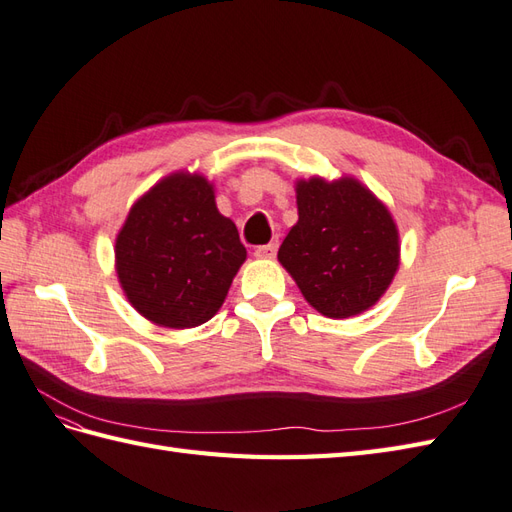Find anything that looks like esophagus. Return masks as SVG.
I'll return each instance as SVG.
<instances>
[{"instance_id":"esophagus-1","label":"esophagus","mask_w":512,"mask_h":512,"mask_svg":"<svg viewBox=\"0 0 512 512\" xmlns=\"http://www.w3.org/2000/svg\"><path fill=\"white\" fill-rule=\"evenodd\" d=\"M277 248H279L277 242L257 246V248H255V257H257V259H272L274 255H277Z\"/></svg>"}]
</instances>
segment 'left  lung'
Wrapping results in <instances>:
<instances>
[{
    "mask_svg": "<svg viewBox=\"0 0 512 512\" xmlns=\"http://www.w3.org/2000/svg\"><path fill=\"white\" fill-rule=\"evenodd\" d=\"M298 222L279 248L307 303L326 318H350L378 303L400 266L389 209L355 177L296 181Z\"/></svg>",
    "mask_w": 512,
    "mask_h": 512,
    "instance_id": "left-lung-1",
    "label": "left lung"
}]
</instances>
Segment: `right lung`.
<instances>
[{
  "label": "right lung",
  "instance_id": "add662e5",
  "mask_svg": "<svg viewBox=\"0 0 512 512\" xmlns=\"http://www.w3.org/2000/svg\"><path fill=\"white\" fill-rule=\"evenodd\" d=\"M116 274L140 316L192 329L216 316L246 259L238 229L203 175L173 173L131 205L116 235Z\"/></svg>",
  "mask_w": 512,
  "mask_h": 512
}]
</instances>
